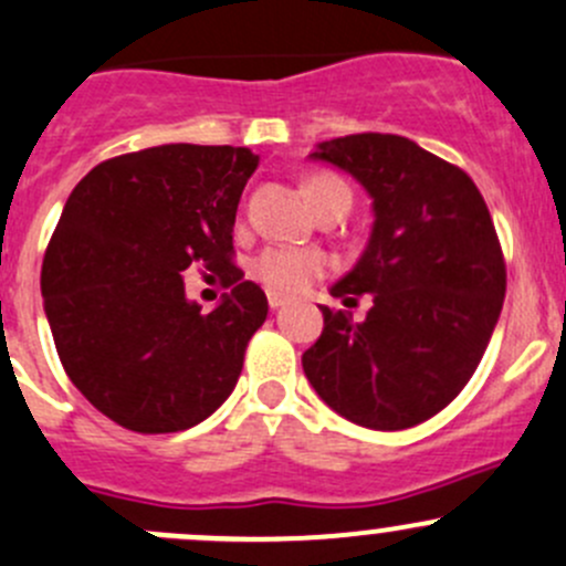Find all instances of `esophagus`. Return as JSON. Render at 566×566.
I'll return each mask as SVG.
<instances>
[{"label": "esophagus", "mask_w": 566, "mask_h": 566, "mask_svg": "<svg viewBox=\"0 0 566 566\" xmlns=\"http://www.w3.org/2000/svg\"><path fill=\"white\" fill-rule=\"evenodd\" d=\"M268 304H271V310H282V306L287 304V298H284V295H276V293H268Z\"/></svg>", "instance_id": "obj_1"}]
</instances>
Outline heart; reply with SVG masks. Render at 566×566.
<instances>
[{
  "instance_id": "obj_1",
  "label": "heart",
  "mask_w": 566,
  "mask_h": 566,
  "mask_svg": "<svg viewBox=\"0 0 566 566\" xmlns=\"http://www.w3.org/2000/svg\"><path fill=\"white\" fill-rule=\"evenodd\" d=\"M345 190L348 185L334 174H315L304 182V193L310 205L315 207L323 196ZM332 271V260L317 249H304V245H268L254 262H251V276L265 290L276 295H298L310 287L315 279H323Z\"/></svg>"
}]
</instances>
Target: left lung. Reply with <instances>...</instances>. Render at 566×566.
<instances>
[{
  "instance_id": "8db88e82",
  "label": "left lung",
  "mask_w": 566,
  "mask_h": 566,
  "mask_svg": "<svg viewBox=\"0 0 566 566\" xmlns=\"http://www.w3.org/2000/svg\"><path fill=\"white\" fill-rule=\"evenodd\" d=\"M373 196L370 243L332 287L345 304L370 293L361 323L323 312L304 350L315 392L345 420L403 431L446 409L473 378L506 295V260L486 201L453 163L415 140L361 132L312 151Z\"/></svg>"
}]
</instances>
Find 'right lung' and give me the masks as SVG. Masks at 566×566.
Segmentation results:
<instances>
[{"instance_id":"add662e5","label":"right lung","mask_w":566,"mask_h":566,"mask_svg":"<svg viewBox=\"0 0 566 566\" xmlns=\"http://www.w3.org/2000/svg\"><path fill=\"white\" fill-rule=\"evenodd\" d=\"M256 163L234 146H155L98 163L65 201L43 256V310L74 387L124 429L185 431L238 384L268 317L232 245ZM190 264L233 287L212 313L184 298Z\"/></svg>"}]
</instances>
